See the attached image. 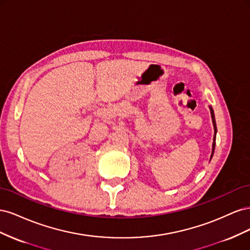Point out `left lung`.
<instances>
[{
	"mask_svg": "<svg viewBox=\"0 0 250 250\" xmlns=\"http://www.w3.org/2000/svg\"><path fill=\"white\" fill-rule=\"evenodd\" d=\"M209 110H210V116H211V121H213V125H214V139H213V146H211V154H210V160L211 157L214 155V151H215V146H216V133H217V126H216V120H215V113L211 106H209Z\"/></svg>",
	"mask_w": 250,
	"mask_h": 250,
	"instance_id": "8db88e82",
	"label": "left lung"
}]
</instances>
